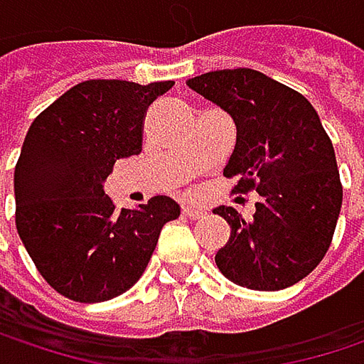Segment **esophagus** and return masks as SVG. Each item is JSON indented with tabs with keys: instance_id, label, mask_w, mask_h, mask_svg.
Masks as SVG:
<instances>
[{
	"instance_id": "34e87169",
	"label": "esophagus",
	"mask_w": 364,
	"mask_h": 364,
	"mask_svg": "<svg viewBox=\"0 0 364 364\" xmlns=\"http://www.w3.org/2000/svg\"><path fill=\"white\" fill-rule=\"evenodd\" d=\"M183 215H185L187 219H200V217H204L206 213H204L200 206H191V204H187V206H183Z\"/></svg>"
}]
</instances>
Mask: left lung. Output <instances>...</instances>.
<instances>
[{"label":"left lung","instance_id":"left-lung-1","mask_svg":"<svg viewBox=\"0 0 364 364\" xmlns=\"http://www.w3.org/2000/svg\"><path fill=\"white\" fill-rule=\"evenodd\" d=\"M187 86L228 111L236 147L223 168L234 191H259L253 219L215 208L232 232L215 263L234 284L280 291L306 278L331 247L341 210L333 143L310 101L255 69H221Z\"/></svg>","mask_w":364,"mask_h":364}]
</instances>
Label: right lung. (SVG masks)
Listing matches in <instances>:
<instances>
[{
    "label": "right lung",
    "mask_w": 364,
    "mask_h": 364,
    "mask_svg": "<svg viewBox=\"0 0 364 364\" xmlns=\"http://www.w3.org/2000/svg\"><path fill=\"white\" fill-rule=\"evenodd\" d=\"M175 82L147 86L88 80L31 124L14 171L16 230L37 272L60 295L99 304L126 293L145 272L173 198L115 208L103 183L119 158L143 147L147 107Z\"/></svg>",
    "instance_id": "1"
}]
</instances>
